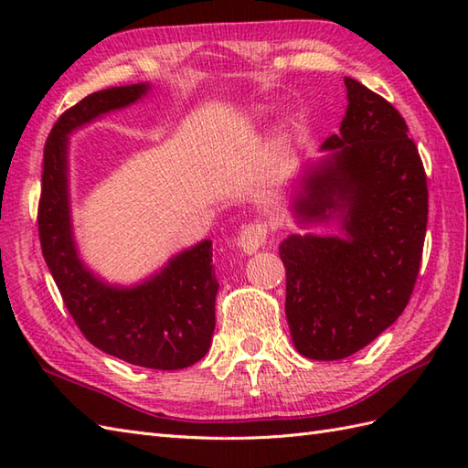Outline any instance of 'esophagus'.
Here are the masks:
<instances>
[{
  "label": "esophagus",
  "instance_id": "34e87169",
  "mask_svg": "<svg viewBox=\"0 0 468 468\" xmlns=\"http://www.w3.org/2000/svg\"><path fill=\"white\" fill-rule=\"evenodd\" d=\"M267 235H270V223L265 221L247 223L239 231V237H237V245H239V250L243 253L251 255L260 251L267 243Z\"/></svg>",
  "mask_w": 468,
  "mask_h": 468
}]
</instances>
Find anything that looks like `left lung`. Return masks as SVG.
<instances>
[{
	"instance_id": "obj_1",
	"label": "left lung",
	"mask_w": 468,
	"mask_h": 468,
	"mask_svg": "<svg viewBox=\"0 0 468 468\" xmlns=\"http://www.w3.org/2000/svg\"><path fill=\"white\" fill-rule=\"evenodd\" d=\"M347 108L332 151L303 176L295 213L337 217L342 237L290 235L285 315L295 350L342 360L376 340L409 303L420 270L429 188L419 148L396 108L346 78Z\"/></svg>"
}]
</instances>
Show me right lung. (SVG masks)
I'll use <instances>...</instances> for the list:
<instances>
[{
    "label": "right lung",
    "mask_w": 468,
    "mask_h": 468,
    "mask_svg": "<svg viewBox=\"0 0 468 468\" xmlns=\"http://www.w3.org/2000/svg\"><path fill=\"white\" fill-rule=\"evenodd\" d=\"M148 88H106L88 94L58 118L44 148L37 231L48 270L88 342L128 364L181 370L201 360L211 347L218 290L211 241L175 255L143 283L116 287L96 277L78 257L69 221L68 134L141 101Z\"/></svg>",
    "instance_id": "add662e5"
}]
</instances>
